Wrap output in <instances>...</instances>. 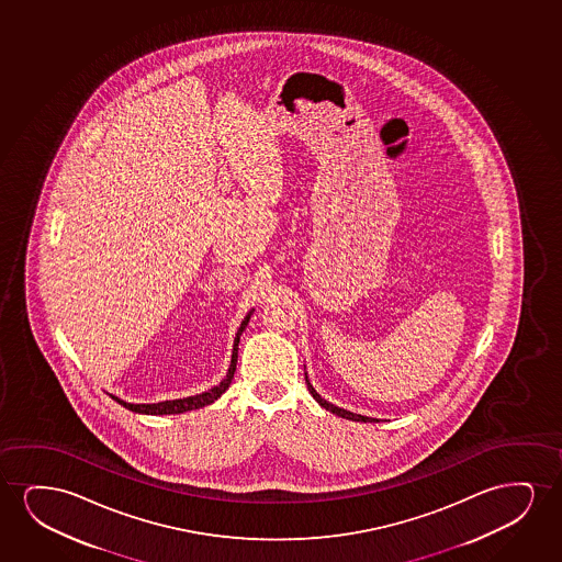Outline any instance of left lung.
<instances>
[{
  "mask_svg": "<svg viewBox=\"0 0 562 562\" xmlns=\"http://www.w3.org/2000/svg\"><path fill=\"white\" fill-rule=\"evenodd\" d=\"M305 382H307L308 393L315 397L316 403L321 405V407L326 408V411H330L331 415L341 416V418H347V420H355V423H380L378 418H372V416L357 415V413H351V411H347V408L338 407V405H334L330 401L324 400L321 393L316 392L313 384H311V380H308L307 372H305Z\"/></svg>",
  "mask_w": 562,
  "mask_h": 562,
  "instance_id": "left-lung-1",
  "label": "left lung"
}]
</instances>
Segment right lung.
<instances>
[{"instance_id":"right-lung-1","label":"right lung","mask_w":562,"mask_h":562,"mask_svg":"<svg viewBox=\"0 0 562 562\" xmlns=\"http://www.w3.org/2000/svg\"><path fill=\"white\" fill-rule=\"evenodd\" d=\"M255 308H251L249 313H247L246 318L241 321L239 324L238 331H236V338H234V346H232V359L231 367L226 370V376L218 382V384L213 385L211 390L207 392L195 393V395H190V397H182V400H167L159 401V403H128V401H123L121 397H116V395H111V400L116 401L119 405H123L124 408H128L132 413H136V415H182V413H188V411H195V408L207 407L211 403H215L221 395H223L228 387H231L232 378H234V372H236V362H238V344L239 336L244 334L246 330L247 323H249V318L254 315Z\"/></svg>"}]
</instances>
